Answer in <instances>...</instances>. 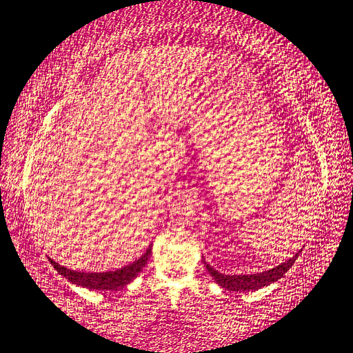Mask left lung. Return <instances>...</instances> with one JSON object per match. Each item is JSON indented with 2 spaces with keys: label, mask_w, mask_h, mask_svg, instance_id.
Masks as SVG:
<instances>
[{
  "label": "left lung",
  "mask_w": 353,
  "mask_h": 353,
  "mask_svg": "<svg viewBox=\"0 0 353 353\" xmlns=\"http://www.w3.org/2000/svg\"><path fill=\"white\" fill-rule=\"evenodd\" d=\"M299 252H296L290 261L283 262V264L274 267L272 270L261 272V274H252V275H225L212 269V267L210 264H206L205 261H203V264H205L208 272H210L211 276L214 278L217 285L230 291L245 292V291H256L259 290V288H264L267 285H270V283L280 280V278L291 269L292 264H294L297 257H299Z\"/></svg>",
  "instance_id": "obj_1"
}]
</instances>
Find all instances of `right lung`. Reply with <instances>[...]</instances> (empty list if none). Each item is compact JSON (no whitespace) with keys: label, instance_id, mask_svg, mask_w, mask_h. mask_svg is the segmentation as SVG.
I'll return each instance as SVG.
<instances>
[{"label":"right lung","instance_id":"add662e5","mask_svg":"<svg viewBox=\"0 0 353 353\" xmlns=\"http://www.w3.org/2000/svg\"><path fill=\"white\" fill-rule=\"evenodd\" d=\"M152 252V246H148V250L145 251V254H142L136 262L129 264L123 269H118L115 272H102V274H86V272H73L70 269H65V267L59 265L57 262H54L51 259V264L54 265L59 274L62 276H65L68 281L75 283L78 286L88 288V290H120V288L126 286L129 281H132L134 278L139 275L143 267H145L148 257H150Z\"/></svg>","mask_w":353,"mask_h":353}]
</instances>
